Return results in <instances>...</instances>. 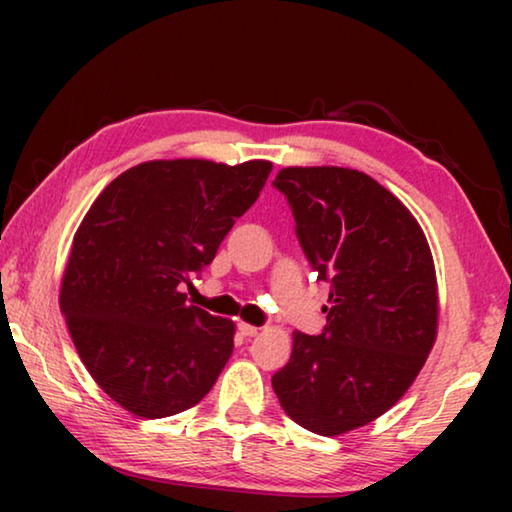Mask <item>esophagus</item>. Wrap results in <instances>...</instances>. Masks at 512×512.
Listing matches in <instances>:
<instances>
[{"instance_id":"esophagus-1","label":"esophagus","mask_w":512,"mask_h":512,"mask_svg":"<svg viewBox=\"0 0 512 512\" xmlns=\"http://www.w3.org/2000/svg\"><path fill=\"white\" fill-rule=\"evenodd\" d=\"M239 332L244 334V336H257L259 334V327L248 325V323H239Z\"/></svg>"}]
</instances>
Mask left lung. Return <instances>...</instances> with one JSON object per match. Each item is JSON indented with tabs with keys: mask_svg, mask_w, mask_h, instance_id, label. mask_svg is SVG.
Wrapping results in <instances>:
<instances>
[{
	"mask_svg": "<svg viewBox=\"0 0 512 512\" xmlns=\"http://www.w3.org/2000/svg\"><path fill=\"white\" fill-rule=\"evenodd\" d=\"M273 187L332 302L323 332L293 334L273 391L300 427L339 436L391 409L427 361L438 325L431 250L411 212L361 171L289 167Z\"/></svg>",
	"mask_w": 512,
	"mask_h": 512,
	"instance_id": "8db88e82",
	"label": "left lung"
}]
</instances>
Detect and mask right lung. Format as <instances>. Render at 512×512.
Wrapping results in <instances>:
<instances>
[{"label": "right lung", "instance_id": "right-lung-1", "mask_svg": "<svg viewBox=\"0 0 512 512\" xmlns=\"http://www.w3.org/2000/svg\"><path fill=\"white\" fill-rule=\"evenodd\" d=\"M271 162L153 160L103 189L76 230L60 311L94 381L126 411L167 418L210 393L235 325L187 305Z\"/></svg>", "mask_w": 512, "mask_h": 512}]
</instances>
